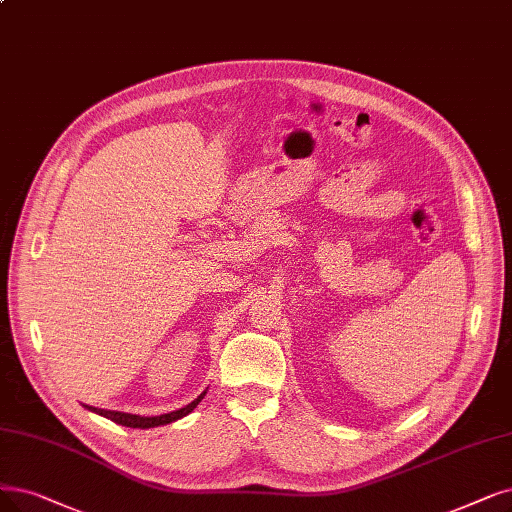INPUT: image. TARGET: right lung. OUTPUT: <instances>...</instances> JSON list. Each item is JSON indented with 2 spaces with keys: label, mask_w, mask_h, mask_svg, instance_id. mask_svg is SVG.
<instances>
[{
  "label": "right lung",
  "mask_w": 512,
  "mask_h": 512,
  "mask_svg": "<svg viewBox=\"0 0 512 512\" xmlns=\"http://www.w3.org/2000/svg\"><path fill=\"white\" fill-rule=\"evenodd\" d=\"M206 397V391H203L195 401H191L189 405L180 407V410L176 412H170V414H161V416H136V414H126V412H113V410H98V407H92V405H86L90 412H96L98 416H105L121 426H130V428H153V426H161V424H170V422H176L180 420L182 416L191 414L195 407L199 405V401Z\"/></svg>",
  "instance_id": "add662e5"
}]
</instances>
